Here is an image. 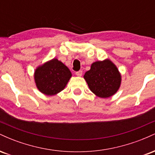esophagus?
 Returning a JSON list of instances; mask_svg holds the SVG:
<instances>
[{"instance_id": "esophagus-1", "label": "esophagus", "mask_w": 155, "mask_h": 155, "mask_svg": "<svg viewBox=\"0 0 155 155\" xmlns=\"http://www.w3.org/2000/svg\"><path fill=\"white\" fill-rule=\"evenodd\" d=\"M76 75L77 76H81V75H82V71H79L76 72Z\"/></svg>"}]
</instances>
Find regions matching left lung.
I'll return each instance as SVG.
<instances>
[{
    "instance_id": "left-lung-1",
    "label": "left lung",
    "mask_w": 155,
    "mask_h": 155,
    "mask_svg": "<svg viewBox=\"0 0 155 155\" xmlns=\"http://www.w3.org/2000/svg\"><path fill=\"white\" fill-rule=\"evenodd\" d=\"M84 79L89 88L97 97L107 98L114 95L120 87L122 76L117 67L109 59L96 61Z\"/></svg>"
}]
</instances>
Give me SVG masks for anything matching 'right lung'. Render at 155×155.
<instances>
[{
	"label": "right lung",
	"mask_w": 155,
	"mask_h": 155,
	"mask_svg": "<svg viewBox=\"0 0 155 155\" xmlns=\"http://www.w3.org/2000/svg\"><path fill=\"white\" fill-rule=\"evenodd\" d=\"M71 76L68 68L57 58L39 65L34 72L35 83L38 90L49 96L63 90Z\"/></svg>",
	"instance_id": "1"
}]
</instances>
